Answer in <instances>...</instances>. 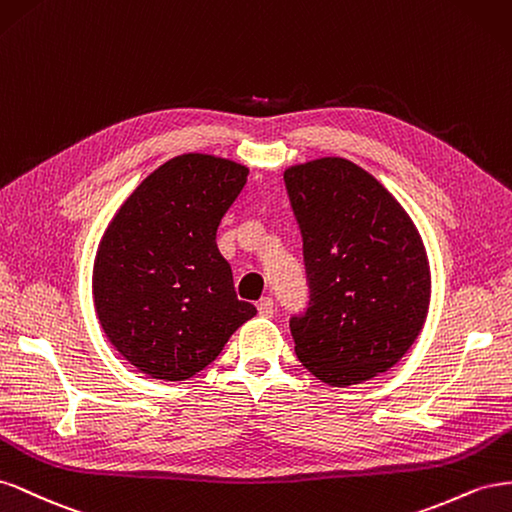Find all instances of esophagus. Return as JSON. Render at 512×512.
<instances>
[{"label": "esophagus", "mask_w": 512, "mask_h": 512, "mask_svg": "<svg viewBox=\"0 0 512 512\" xmlns=\"http://www.w3.org/2000/svg\"><path fill=\"white\" fill-rule=\"evenodd\" d=\"M257 311L261 317H272L274 315V300L272 298H261L257 302Z\"/></svg>", "instance_id": "1"}]
</instances>
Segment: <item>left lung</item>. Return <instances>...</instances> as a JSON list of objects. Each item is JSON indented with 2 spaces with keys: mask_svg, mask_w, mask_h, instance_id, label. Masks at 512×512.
I'll list each match as a JSON object with an SVG mask.
<instances>
[{
  "mask_svg": "<svg viewBox=\"0 0 512 512\" xmlns=\"http://www.w3.org/2000/svg\"><path fill=\"white\" fill-rule=\"evenodd\" d=\"M302 233L309 306L289 319L298 360L330 386L397 364L425 326L431 274L412 218L371 173L326 156L283 173Z\"/></svg>",
  "mask_w": 512,
  "mask_h": 512,
  "instance_id": "left-lung-1",
  "label": "left lung"
}]
</instances>
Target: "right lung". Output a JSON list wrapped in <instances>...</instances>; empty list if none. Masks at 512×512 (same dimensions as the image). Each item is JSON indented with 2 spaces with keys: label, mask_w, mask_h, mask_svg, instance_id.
<instances>
[{
  "label": "right lung",
  "mask_w": 512,
  "mask_h": 512,
  "mask_svg": "<svg viewBox=\"0 0 512 512\" xmlns=\"http://www.w3.org/2000/svg\"><path fill=\"white\" fill-rule=\"evenodd\" d=\"M248 169L182 154L150 173L113 216L94 261L102 330L141 373L182 382L206 369L257 309L238 300L216 246Z\"/></svg>",
  "instance_id": "add662e5"
}]
</instances>
